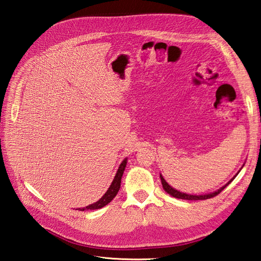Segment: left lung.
Instances as JSON below:
<instances>
[{"label":"left lung","mask_w":261,"mask_h":261,"mask_svg":"<svg viewBox=\"0 0 261 261\" xmlns=\"http://www.w3.org/2000/svg\"><path fill=\"white\" fill-rule=\"evenodd\" d=\"M235 177V176H234ZM233 177V178H234ZM160 178H161V183H162V186H163V189L165 192H167L168 194H170L171 196L175 197V198H178V199H185V200H204V199H209V198H212V197H216L217 195H219L221 192L223 191V189L231 183V181L233 180V178L228 181L227 184H225L223 187H221L219 191L215 192V193H211V194H207V195H199V196H196V195H188V194H184V193H180L178 191H176V189L172 188L167 181H165V179L162 177V175H160Z\"/></svg>","instance_id":"8db88e82"}]
</instances>
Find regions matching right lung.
Segmentation results:
<instances>
[{"label": "right lung", "mask_w": 261, "mask_h": 261, "mask_svg": "<svg viewBox=\"0 0 261 261\" xmlns=\"http://www.w3.org/2000/svg\"><path fill=\"white\" fill-rule=\"evenodd\" d=\"M126 163H127V159H125L121 165L120 168H118L117 172H116V175L112 181L111 186L109 187V189L107 191V193L103 195V197L102 198L94 202L92 204H90V206H87L85 208H82L80 209L81 211H85V210H94V209H100L102 207L107 206V204L109 202H111V200L114 198V197L116 196V194L118 193V191H120V187H121V178L123 176V173H124V170H125V167H126Z\"/></svg>", "instance_id": "right-lung-1"}]
</instances>
